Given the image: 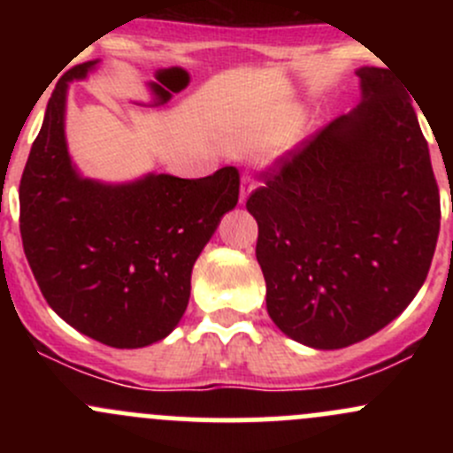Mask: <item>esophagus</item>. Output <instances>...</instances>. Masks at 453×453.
<instances>
[{"label":"esophagus","mask_w":453,"mask_h":453,"mask_svg":"<svg viewBox=\"0 0 453 453\" xmlns=\"http://www.w3.org/2000/svg\"><path fill=\"white\" fill-rule=\"evenodd\" d=\"M252 190H254V180H252V177L245 175L243 180H241V193H239V201H241V203H245V201L250 199V195H252Z\"/></svg>","instance_id":"esophagus-1"}]
</instances>
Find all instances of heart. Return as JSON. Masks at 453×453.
Here are the masks:
<instances>
[{
	"instance_id": "obj_1",
	"label": "heart",
	"mask_w": 453,
	"mask_h": 453,
	"mask_svg": "<svg viewBox=\"0 0 453 453\" xmlns=\"http://www.w3.org/2000/svg\"><path fill=\"white\" fill-rule=\"evenodd\" d=\"M276 144L278 140L273 135L263 134V131H239L232 138V149L236 153H265V150H272Z\"/></svg>"
}]
</instances>
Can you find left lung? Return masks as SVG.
Returning a JSON list of instances; mask_svg holds the SVG:
<instances>
[{"mask_svg":"<svg viewBox=\"0 0 453 453\" xmlns=\"http://www.w3.org/2000/svg\"><path fill=\"white\" fill-rule=\"evenodd\" d=\"M355 74L362 103L265 173L248 199L269 318L318 350L357 344L403 313L441 230L408 91L383 67Z\"/></svg>","mask_w":453,"mask_h":453,"instance_id":"8db88e82","label":"left lung"}]
</instances>
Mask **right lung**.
I'll return each mask as SVG.
<instances>
[{"mask_svg":"<svg viewBox=\"0 0 453 453\" xmlns=\"http://www.w3.org/2000/svg\"><path fill=\"white\" fill-rule=\"evenodd\" d=\"M98 63L57 83L21 175L19 230L58 318L100 344L142 349L180 324L195 260L239 201V171L201 180L146 173L122 184L81 175L65 138L67 89Z\"/></svg>","mask_w":453,"mask_h":453,"instance_id":"1","label":"right lung"}]
</instances>
